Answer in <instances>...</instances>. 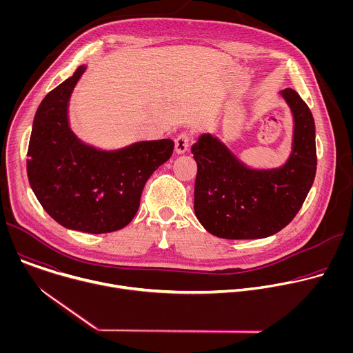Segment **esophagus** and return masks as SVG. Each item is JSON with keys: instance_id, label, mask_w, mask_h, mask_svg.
I'll return each instance as SVG.
<instances>
[{"instance_id": "34e87169", "label": "esophagus", "mask_w": 353, "mask_h": 353, "mask_svg": "<svg viewBox=\"0 0 353 353\" xmlns=\"http://www.w3.org/2000/svg\"><path fill=\"white\" fill-rule=\"evenodd\" d=\"M174 142H176V152L177 154H184L190 146V132H181L176 138Z\"/></svg>"}]
</instances>
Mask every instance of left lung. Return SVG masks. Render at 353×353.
<instances>
[{
	"instance_id": "obj_1",
	"label": "left lung",
	"mask_w": 353,
	"mask_h": 353,
	"mask_svg": "<svg viewBox=\"0 0 353 353\" xmlns=\"http://www.w3.org/2000/svg\"><path fill=\"white\" fill-rule=\"evenodd\" d=\"M293 116V139L281 168L251 169L216 137L203 134L191 146L196 162L194 212L222 239H264L283 229L299 212L317 169L314 119L299 93L279 92Z\"/></svg>"
}]
</instances>
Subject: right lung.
<instances>
[{
    "label": "right lung",
    "instance_id": "obj_1",
    "mask_svg": "<svg viewBox=\"0 0 353 353\" xmlns=\"http://www.w3.org/2000/svg\"><path fill=\"white\" fill-rule=\"evenodd\" d=\"M86 65L47 93L34 114L28 149L29 184L44 211L61 226L110 233L139 208L145 183L170 159L172 139L139 141L105 150L81 141L70 127V97Z\"/></svg>",
    "mask_w": 353,
    "mask_h": 353
}]
</instances>
